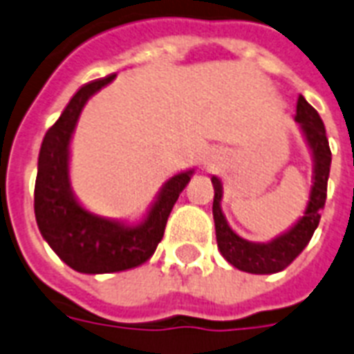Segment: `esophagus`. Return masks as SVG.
Segmentation results:
<instances>
[{"label":"esophagus","instance_id":"obj_1","mask_svg":"<svg viewBox=\"0 0 354 354\" xmlns=\"http://www.w3.org/2000/svg\"><path fill=\"white\" fill-rule=\"evenodd\" d=\"M205 166L207 168H214V166H218V157H214V155H208L207 158H205Z\"/></svg>","mask_w":354,"mask_h":354}]
</instances>
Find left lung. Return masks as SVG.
Segmentation results:
<instances>
[{
    "label": "left lung",
    "instance_id": "1",
    "mask_svg": "<svg viewBox=\"0 0 354 354\" xmlns=\"http://www.w3.org/2000/svg\"><path fill=\"white\" fill-rule=\"evenodd\" d=\"M295 123L299 125L301 134L312 155V162H314L312 180L314 183H312L310 197L306 203L305 212L288 231L271 238L270 242H251L236 234L221 210L223 185L216 175H212L210 179L214 186L212 214H214L218 249L223 254V259L240 271H248L254 275H270V273L282 271L294 262L295 257L310 242L312 234L317 229V223L322 218L319 212L325 207V199H327V180L333 155H330L322 118L314 111V106L308 105V101L303 95H299L297 100Z\"/></svg>",
    "mask_w": 354,
    "mask_h": 354
}]
</instances>
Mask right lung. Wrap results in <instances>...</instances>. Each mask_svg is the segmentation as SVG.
I'll return each mask as SVG.
<instances>
[{"instance_id":"obj_1","label":"right lung","mask_w":354,"mask_h":354,"mask_svg":"<svg viewBox=\"0 0 354 354\" xmlns=\"http://www.w3.org/2000/svg\"><path fill=\"white\" fill-rule=\"evenodd\" d=\"M116 73L84 84L73 94L59 120L48 129L38 153L35 218L38 231L62 262L79 273H114L144 264L162 240L166 221L194 168L169 177L144 218L118 220L94 214L79 201L70 180L73 131L86 101L112 83Z\"/></svg>"}]
</instances>
